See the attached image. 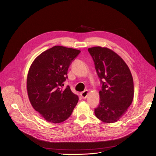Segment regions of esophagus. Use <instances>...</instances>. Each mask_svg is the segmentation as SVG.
Masks as SVG:
<instances>
[{
    "label": "esophagus",
    "instance_id": "esophagus-1",
    "mask_svg": "<svg viewBox=\"0 0 156 156\" xmlns=\"http://www.w3.org/2000/svg\"><path fill=\"white\" fill-rule=\"evenodd\" d=\"M88 90H85V91H83V92H81V93H80V96H81V97L83 98V99H85V98H87V96H88Z\"/></svg>",
    "mask_w": 156,
    "mask_h": 156
}]
</instances>
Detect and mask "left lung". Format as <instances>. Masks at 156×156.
Listing matches in <instances>:
<instances>
[{
	"label": "left lung",
	"mask_w": 156,
	"mask_h": 156,
	"mask_svg": "<svg viewBox=\"0 0 156 156\" xmlns=\"http://www.w3.org/2000/svg\"><path fill=\"white\" fill-rule=\"evenodd\" d=\"M88 50L102 83L99 93L100 102L94 109L95 116L105 123L115 122L125 114L133 100L131 72L123 59L112 50L98 46Z\"/></svg>",
	"instance_id": "8db88e82"
}]
</instances>
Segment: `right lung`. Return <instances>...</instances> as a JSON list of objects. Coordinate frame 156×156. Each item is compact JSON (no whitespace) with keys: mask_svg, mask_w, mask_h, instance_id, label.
<instances>
[{"mask_svg":"<svg viewBox=\"0 0 156 156\" xmlns=\"http://www.w3.org/2000/svg\"><path fill=\"white\" fill-rule=\"evenodd\" d=\"M80 50L54 46L40 54L30 66L27 78L28 96L34 109L47 121L66 120L78 101L70 90L63 89L68 67Z\"/></svg>","mask_w":156,"mask_h":156,"instance_id":"right-lung-1","label":"right lung"}]
</instances>
